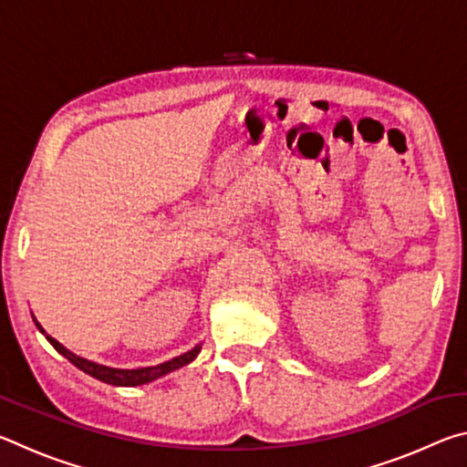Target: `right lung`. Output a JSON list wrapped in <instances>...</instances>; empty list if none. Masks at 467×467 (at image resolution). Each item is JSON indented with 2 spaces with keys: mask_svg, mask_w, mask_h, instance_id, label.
Listing matches in <instances>:
<instances>
[{
  "mask_svg": "<svg viewBox=\"0 0 467 467\" xmlns=\"http://www.w3.org/2000/svg\"><path fill=\"white\" fill-rule=\"evenodd\" d=\"M35 319V317H33ZM36 323V327L41 329V334L49 339L51 346L57 350L61 357H66L69 362H72L74 367H78L80 370H84L86 375H90L94 379H99V381L102 383H109V385H119V387H136V385H144V383H150V381H156V379H161L164 375L172 373V370H177L181 367H185L192 362L197 354H200L202 350V344H197L195 348H192V350L181 354V357L177 358H171L167 362H162V365H156V367H144V368H110V367H105V365H99V362H92V360H86L82 357H76L74 352H69L66 346H61L57 339L51 337L47 331L41 327V323Z\"/></svg>",
  "mask_w": 467,
  "mask_h": 467,
  "instance_id": "right-lung-1",
  "label": "right lung"
}]
</instances>
